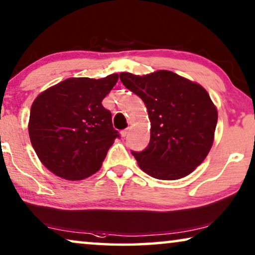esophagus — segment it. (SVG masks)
<instances>
[{"mask_svg": "<svg viewBox=\"0 0 255 255\" xmlns=\"http://www.w3.org/2000/svg\"><path fill=\"white\" fill-rule=\"evenodd\" d=\"M127 134H128V128L124 129V130H121V136H123V137H126Z\"/></svg>", "mask_w": 255, "mask_h": 255, "instance_id": "obj_1", "label": "esophagus"}]
</instances>
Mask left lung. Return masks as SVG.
Returning a JSON list of instances; mask_svg holds the SVG:
<instances>
[{"label":"left lung","instance_id":"obj_1","mask_svg":"<svg viewBox=\"0 0 255 255\" xmlns=\"http://www.w3.org/2000/svg\"><path fill=\"white\" fill-rule=\"evenodd\" d=\"M128 90L145 104L150 142L131 151L145 173L162 180L184 178L203 162L213 145L217 110L201 85L168 70L136 76L121 73Z\"/></svg>","mask_w":255,"mask_h":255}]
</instances>
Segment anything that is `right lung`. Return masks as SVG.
<instances>
[{
    "label": "right lung",
    "mask_w": 255,
    "mask_h": 255,
    "mask_svg": "<svg viewBox=\"0 0 255 255\" xmlns=\"http://www.w3.org/2000/svg\"><path fill=\"white\" fill-rule=\"evenodd\" d=\"M119 75L100 80L68 78L32 104L28 134L35 153L53 173L82 180L96 173L114 139L112 113L103 106Z\"/></svg>",
    "instance_id": "1"
}]
</instances>
